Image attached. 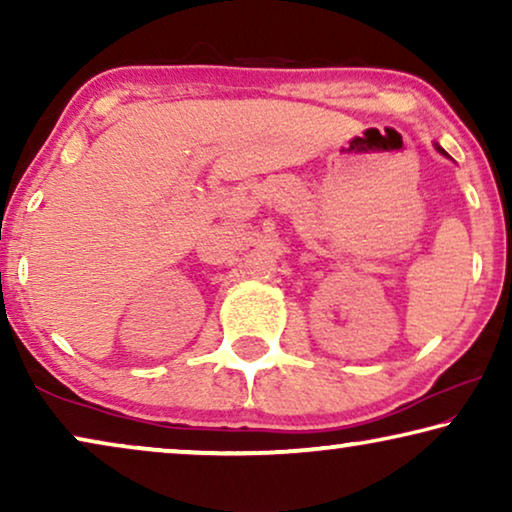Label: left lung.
<instances>
[{
    "label": "left lung",
    "mask_w": 512,
    "mask_h": 512,
    "mask_svg": "<svg viewBox=\"0 0 512 512\" xmlns=\"http://www.w3.org/2000/svg\"><path fill=\"white\" fill-rule=\"evenodd\" d=\"M436 149H438V151H440V153H445V151H443V149H440V146H436Z\"/></svg>",
    "instance_id": "8db88e82"
}]
</instances>
